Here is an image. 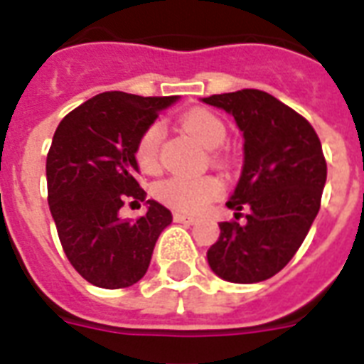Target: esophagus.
<instances>
[{
    "instance_id": "1",
    "label": "esophagus",
    "mask_w": 364,
    "mask_h": 364,
    "mask_svg": "<svg viewBox=\"0 0 364 364\" xmlns=\"http://www.w3.org/2000/svg\"><path fill=\"white\" fill-rule=\"evenodd\" d=\"M174 220L182 224H196L198 218L192 217V215H184V213H174Z\"/></svg>"
}]
</instances>
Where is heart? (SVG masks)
I'll return each mask as SVG.
<instances>
[{"label":"heart","instance_id":"heart-1","mask_svg":"<svg viewBox=\"0 0 364 364\" xmlns=\"http://www.w3.org/2000/svg\"><path fill=\"white\" fill-rule=\"evenodd\" d=\"M180 127L192 138L207 149L223 146L226 140V124L218 119L217 114L207 111V109H193L180 119ZM163 140V127L159 122L149 124L141 132L136 141V161L144 171H153L157 166L159 157V146ZM223 192V182L215 176H171V178L161 180L155 186V196L172 209L184 213H199L203 211L213 199L218 198Z\"/></svg>","mask_w":364,"mask_h":364}]
</instances>
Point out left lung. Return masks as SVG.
Masks as SVG:
<instances>
[{
    "label": "left lung",
    "mask_w": 364,
    "mask_h": 364,
    "mask_svg": "<svg viewBox=\"0 0 364 364\" xmlns=\"http://www.w3.org/2000/svg\"><path fill=\"white\" fill-rule=\"evenodd\" d=\"M224 109L244 134V166L226 201L244 223H220L207 251L209 267L234 284L263 282L289 263L307 236L326 184V161L315 128L261 90L203 97Z\"/></svg>",
    "instance_id": "left-lung-1"
}]
</instances>
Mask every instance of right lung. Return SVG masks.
Segmentation results:
<instances>
[{
    "label": "right lung",
    "mask_w": 364,
    "mask_h": 364,
    "mask_svg": "<svg viewBox=\"0 0 364 364\" xmlns=\"http://www.w3.org/2000/svg\"><path fill=\"white\" fill-rule=\"evenodd\" d=\"M171 97L105 92L59 122L46 161L48 203L65 255L97 288H128L144 278L171 211L147 199L138 221L118 215L127 198L146 200L136 174V141Z\"/></svg>",
    "instance_id": "right-lung-1"
}]
</instances>
